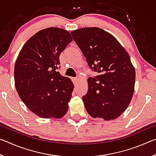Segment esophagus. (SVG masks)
I'll list each match as a JSON object with an SVG mask.
<instances>
[{
    "mask_svg": "<svg viewBox=\"0 0 156 156\" xmlns=\"http://www.w3.org/2000/svg\"><path fill=\"white\" fill-rule=\"evenodd\" d=\"M72 80L73 82V83H76V82L78 80V78L75 77V78H72Z\"/></svg>",
    "mask_w": 156,
    "mask_h": 156,
    "instance_id": "1",
    "label": "esophagus"
}]
</instances>
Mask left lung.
Wrapping results in <instances>:
<instances>
[{
  "instance_id": "obj_1",
  "label": "left lung",
  "mask_w": 156,
  "mask_h": 156,
  "mask_svg": "<svg viewBox=\"0 0 156 156\" xmlns=\"http://www.w3.org/2000/svg\"><path fill=\"white\" fill-rule=\"evenodd\" d=\"M89 67L98 75L88 78V91L83 96L91 117L105 120L117 118L130 103L136 72L128 53L114 36L98 27L72 31Z\"/></svg>"
}]
</instances>
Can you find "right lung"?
<instances>
[{
	"instance_id": "add662e5",
	"label": "right lung",
	"mask_w": 156,
	"mask_h": 156,
	"mask_svg": "<svg viewBox=\"0 0 156 156\" xmlns=\"http://www.w3.org/2000/svg\"><path fill=\"white\" fill-rule=\"evenodd\" d=\"M72 40L62 29H44L26 42L17 58L16 89L28 109L39 117L60 118L67 112L73 84L57 69L60 54Z\"/></svg>"
}]
</instances>
